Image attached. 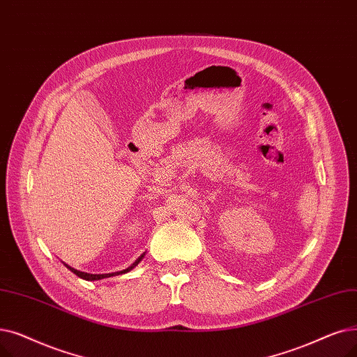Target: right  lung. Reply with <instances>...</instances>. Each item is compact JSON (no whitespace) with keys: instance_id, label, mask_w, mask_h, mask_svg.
Returning <instances> with one entry per match:
<instances>
[{"instance_id":"add662e5","label":"right lung","mask_w":357,"mask_h":357,"mask_svg":"<svg viewBox=\"0 0 357 357\" xmlns=\"http://www.w3.org/2000/svg\"><path fill=\"white\" fill-rule=\"evenodd\" d=\"M145 257V252H142L141 256L135 260L128 268H123V270H121V271H114V273H105V275H93V273H86V271H79V270H77V268H74V267H71V266H68V264H65L68 268H70L74 275H77L78 278H81V279H84V280H100V279H106V278H112V276H119V275H125V273H128V271H130L132 268H135L137 267L141 261H142V259Z\"/></svg>"}]
</instances>
